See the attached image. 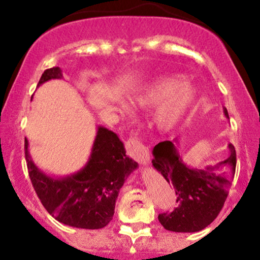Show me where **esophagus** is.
Wrapping results in <instances>:
<instances>
[{"label":"esophagus","instance_id":"obj_1","mask_svg":"<svg viewBox=\"0 0 260 260\" xmlns=\"http://www.w3.org/2000/svg\"><path fill=\"white\" fill-rule=\"evenodd\" d=\"M126 150L127 154L129 155L132 159L138 161L139 164H148L150 160V155H149V149L140 143L138 138L133 137V138L128 139L126 142Z\"/></svg>","mask_w":260,"mask_h":260}]
</instances>
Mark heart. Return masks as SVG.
Returning a JSON list of instances; mask_svg holds the SVG:
<instances>
[{
    "label": "heart",
    "mask_w": 260,
    "mask_h": 260,
    "mask_svg": "<svg viewBox=\"0 0 260 260\" xmlns=\"http://www.w3.org/2000/svg\"><path fill=\"white\" fill-rule=\"evenodd\" d=\"M197 90L193 85L184 83V77L171 76L157 79L153 84L134 96V103L142 107L160 106L156 113L157 127L162 131L175 128L187 115L196 103ZM120 107L127 111L126 103H120Z\"/></svg>",
    "instance_id": "b5f03b06"
}]
</instances>
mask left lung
I'll list each match as a JSON object with an SVG mask.
<instances>
[{"label":"left lung","mask_w":260,"mask_h":260,"mask_svg":"<svg viewBox=\"0 0 260 260\" xmlns=\"http://www.w3.org/2000/svg\"><path fill=\"white\" fill-rule=\"evenodd\" d=\"M226 118L228 110L223 109ZM176 144L165 140L153 149V166L171 182L177 196V208L172 213L157 216L161 225L174 232H198L210 225L228 198L236 170V150L229 144V156L215 166L197 169L187 166L178 154Z\"/></svg>","instance_id":"8db88e82"}]
</instances>
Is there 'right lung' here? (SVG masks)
<instances>
[{"instance_id":"1","label":"right lung","mask_w":260,"mask_h":260,"mask_svg":"<svg viewBox=\"0 0 260 260\" xmlns=\"http://www.w3.org/2000/svg\"><path fill=\"white\" fill-rule=\"evenodd\" d=\"M59 67L46 70L38 86L61 79ZM25 138V160L35 192L45 209L59 222L78 229H103L112 220L118 193L138 164L126 155L117 134L98 126L90 155L79 171L55 178L41 171L31 160Z\"/></svg>"}]
</instances>
